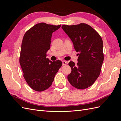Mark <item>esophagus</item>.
I'll list each match as a JSON object with an SVG mask.
<instances>
[{"label":"esophagus","mask_w":121,"mask_h":121,"mask_svg":"<svg viewBox=\"0 0 121 121\" xmlns=\"http://www.w3.org/2000/svg\"><path fill=\"white\" fill-rule=\"evenodd\" d=\"M62 63H63V65H66L67 64V62L66 61H63V62H62Z\"/></svg>","instance_id":"1"}]
</instances>
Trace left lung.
<instances>
[{
    "mask_svg": "<svg viewBox=\"0 0 121 121\" xmlns=\"http://www.w3.org/2000/svg\"><path fill=\"white\" fill-rule=\"evenodd\" d=\"M62 29L72 40L79 55L78 63L70 61L72 69L68 76L71 85L79 89L91 86L100 75L104 60L103 41L100 36L89 25L81 23L62 26Z\"/></svg>",
    "mask_w": 121,
    "mask_h": 121,
    "instance_id": "left-lung-1",
    "label": "left lung"
}]
</instances>
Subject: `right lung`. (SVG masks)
<instances>
[{
    "label": "right lung",
    "mask_w": 121,
    "mask_h": 121,
    "mask_svg": "<svg viewBox=\"0 0 121 121\" xmlns=\"http://www.w3.org/2000/svg\"><path fill=\"white\" fill-rule=\"evenodd\" d=\"M60 26L61 25L40 23L29 29L24 36L20 64L26 81L36 91L48 89L62 65L60 60L52 61L46 58V52L50 48L52 33Z\"/></svg>",
    "instance_id": "right-lung-1"
}]
</instances>
